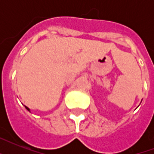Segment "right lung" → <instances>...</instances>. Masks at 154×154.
I'll use <instances>...</instances> for the list:
<instances>
[{
    "mask_svg": "<svg viewBox=\"0 0 154 154\" xmlns=\"http://www.w3.org/2000/svg\"><path fill=\"white\" fill-rule=\"evenodd\" d=\"M25 108H26V109H27L29 110V108H28V107H26V106H25Z\"/></svg>",
    "mask_w": 154,
    "mask_h": 154,
    "instance_id": "right-lung-1",
    "label": "right lung"
}]
</instances>
